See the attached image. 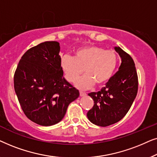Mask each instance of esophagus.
<instances>
[{
	"label": "esophagus",
	"mask_w": 157,
	"mask_h": 157,
	"mask_svg": "<svg viewBox=\"0 0 157 157\" xmlns=\"http://www.w3.org/2000/svg\"><path fill=\"white\" fill-rule=\"evenodd\" d=\"M86 95V93H85V92L83 91H80V96H84Z\"/></svg>",
	"instance_id": "1"
}]
</instances>
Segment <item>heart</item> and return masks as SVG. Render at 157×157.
I'll use <instances>...</instances> for the list:
<instances>
[{
    "label": "heart",
    "instance_id": "b5f03b06",
    "mask_svg": "<svg viewBox=\"0 0 157 157\" xmlns=\"http://www.w3.org/2000/svg\"><path fill=\"white\" fill-rule=\"evenodd\" d=\"M118 63L117 53L97 46L81 48L74 57L65 55L61 66L69 82H74L84 71L86 74L76 81L79 89H89L96 83L101 86L107 82L114 73Z\"/></svg>",
    "mask_w": 157,
    "mask_h": 157
}]
</instances>
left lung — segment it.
<instances>
[{"instance_id":"8db88e82","label":"left lung","mask_w":157,"mask_h":157,"mask_svg":"<svg viewBox=\"0 0 157 157\" xmlns=\"http://www.w3.org/2000/svg\"><path fill=\"white\" fill-rule=\"evenodd\" d=\"M114 49L121 59L119 71L101 91L89 94L94 104L88 111L87 117L91 123L99 126L111 125L123 119L138 91V76L134 60L120 47Z\"/></svg>"}]
</instances>
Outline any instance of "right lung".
Here are the masks:
<instances>
[{"label":"right lung","instance_id":"add662e5","mask_svg":"<svg viewBox=\"0 0 157 157\" xmlns=\"http://www.w3.org/2000/svg\"><path fill=\"white\" fill-rule=\"evenodd\" d=\"M57 41L28 50L14 74V89L25 115L34 123L52 126L61 121L79 91L63 77Z\"/></svg>","mask_w":157,"mask_h":157}]
</instances>
